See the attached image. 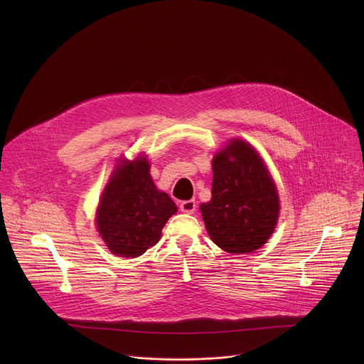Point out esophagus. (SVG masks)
I'll list each match as a JSON object with an SVG mask.
<instances>
[{"label":"esophagus","mask_w":364,"mask_h":364,"mask_svg":"<svg viewBox=\"0 0 364 364\" xmlns=\"http://www.w3.org/2000/svg\"><path fill=\"white\" fill-rule=\"evenodd\" d=\"M181 211L183 213H188V214H193L195 210H196V202L195 200H185L181 203Z\"/></svg>","instance_id":"34e87169"}]
</instances>
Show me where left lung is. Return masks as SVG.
Returning <instances> with one entry per match:
<instances>
[{"mask_svg":"<svg viewBox=\"0 0 364 364\" xmlns=\"http://www.w3.org/2000/svg\"><path fill=\"white\" fill-rule=\"evenodd\" d=\"M200 211L213 242L250 254L272 235L279 215L276 186L251 144L232 140L213 158L211 200Z\"/></svg>","mask_w":364,"mask_h":364,"instance_id":"1","label":"left lung"}]
</instances>
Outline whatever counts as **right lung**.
I'll use <instances>...</instances> for the list:
<instances>
[{
	"label": "right lung",
	"mask_w": 364,
	"mask_h": 364,
	"mask_svg": "<svg viewBox=\"0 0 364 364\" xmlns=\"http://www.w3.org/2000/svg\"><path fill=\"white\" fill-rule=\"evenodd\" d=\"M176 206L156 191L146 158L120 164L97 211V225L110 252L123 258H137L161 238L168 218Z\"/></svg>",
	"instance_id": "1"
}]
</instances>
